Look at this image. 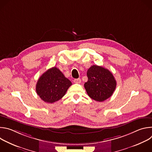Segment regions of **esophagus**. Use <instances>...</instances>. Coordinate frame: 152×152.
Segmentation results:
<instances>
[{"instance_id": "1", "label": "esophagus", "mask_w": 152, "mask_h": 152, "mask_svg": "<svg viewBox=\"0 0 152 152\" xmlns=\"http://www.w3.org/2000/svg\"><path fill=\"white\" fill-rule=\"evenodd\" d=\"M73 82L76 83H80L81 82V80L80 78H78V79H75L73 80Z\"/></svg>"}]
</instances>
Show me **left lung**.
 <instances>
[{"label": "left lung", "instance_id": "left-lung-1", "mask_svg": "<svg viewBox=\"0 0 152 152\" xmlns=\"http://www.w3.org/2000/svg\"><path fill=\"white\" fill-rule=\"evenodd\" d=\"M86 75L88 81L84 83V87L90 97L103 102L113 95L117 82L110 70L94 65L88 70Z\"/></svg>", "mask_w": 152, "mask_h": 152}]
</instances>
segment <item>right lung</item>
<instances>
[{
	"label": "right lung",
	"instance_id": "1",
	"mask_svg": "<svg viewBox=\"0 0 152 152\" xmlns=\"http://www.w3.org/2000/svg\"><path fill=\"white\" fill-rule=\"evenodd\" d=\"M72 85L71 81L54 67L48 70L38 79L36 92L43 101L53 103L66 94Z\"/></svg>",
	"mask_w": 152,
	"mask_h": 152
}]
</instances>
